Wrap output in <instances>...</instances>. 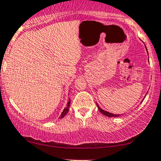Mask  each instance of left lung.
<instances>
[{"mask_svg":"<svg viewBox=\"0 0 161 161\" xmlns=\"http://www.w3.org/2000/svg\"><path fill=\"white\" fill-rule=\"evenodd\" d=\"M145 49H146V50H147L146 47H145ZM147 53H148V52H147ZM96 105H97L98 108H99L100 112H101L102 114H103L104 115H105V116L108 117V118H112V117H119V116H120V115H121V114H112V113L108 112V111L103 110V109H102L99 106V105H98V104H96Z\"/></svg>","mask_w":161,"mask_h":161,"instance_id":"8db88e82","label":"left lung"}]
</instances>
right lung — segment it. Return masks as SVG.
I'll return each instance as SVG.
<instances>
[{"label":"right lung","instance_id":"add662e5","mask_svg":"<svg viewBox=\"0 0 161 161\" xmlns=\"http://www.w3.org/2000/svg\"><path fill=\"white\" fill-rule=\"evenodd\" d=\"M70 103H71V102H70V99H69V101L68 102V103H67V106H66V107L65 108H64V110H63V111H62V112L61 116L59 117V118H64V117L65 116V114H67L68 111H69V110Z\"/></svg>","mask_w":161,"mask_h":161}]
</instances>
